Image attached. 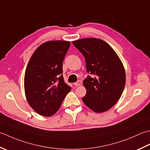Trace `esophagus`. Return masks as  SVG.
Returning <instances> with one entry per match:
<instances>
[{"label":"esophagus","instance_id":"34e87169","mask_svg":"<svg viewBox=\"0 0 150 150\" xmlns=\"http://www.w3.org/2000/svg\"><path fill=\"white\" fill-rule=\"evenodd\" d=\"M81 84V82L80 81H78L76 82V83H74V85H75V86H80Z\"/></svg>","mask_w":150,"mask_h":150}]
</instances>
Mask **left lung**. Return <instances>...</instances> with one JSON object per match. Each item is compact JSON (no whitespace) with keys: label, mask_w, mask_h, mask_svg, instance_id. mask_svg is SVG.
<instances>
[{"label":"left lung","mask_w":150,"mask_h":150,"mask_svg":"<svg viewBox=\"0 0 150 150\" xmlns=\"http://www.w3.org/2000/svg\"><path fill=\"white\" fill-rule=\"evenodd\" d=\"M73 44L83 54L86 71L90 75L83 84L86 93L84 103L96 112H103L116 103L125 84V71L122 61L114 49L97 38H83Z\"/></svg>","instance_id":"1"}]
</instances>
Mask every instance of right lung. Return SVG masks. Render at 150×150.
<instances>
[{
	"mask_svg": "<svg viewBox=\"0 0 150 150\" xmlns=\"http://www.w3.org/2000/svg\"><path fill=\"white\" fill-rule=\"evenodd\" d=\"M69 46L68 41L47 42L38 47L28 62L24 79L26 98L40 115L54 114L71 89L62 76V63Z\"/></svg>",
	"mask_w": 150,
	"mask_h": 150,
	"instance_id": "obj_1",
	"label": "right lung"
}]
</instances>
